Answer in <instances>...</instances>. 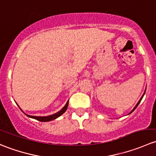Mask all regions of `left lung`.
<instances>
[{"label": "left lung", "instance_id": "1", "mask_svg": "<svg viewBox=\"0 0 156 156\" xmlns=\"http://www.w3.org/2000/svg\"><path fill=\"white\" fill-rule=\"evenodd\" d=\"M145 92H146V90H145ZM145 92H144V94H143L142 97H141V98H140V100H139V102H138V103H136V106H135V107L133 108V110H132V111H131V112H130V113H131V112H133V111H134V110H135V108H136V107H137V106H138V105H139V104H140V103L141 100H142V99H143V97H144V94H145Z\"/></svg>", "mask_w": 156, "mask_h": 156}]
</instances>
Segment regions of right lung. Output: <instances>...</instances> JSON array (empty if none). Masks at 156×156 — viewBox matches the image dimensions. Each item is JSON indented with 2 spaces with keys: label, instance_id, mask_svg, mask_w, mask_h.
I'll use <instances>...</instances> for the list:
<instances>
[{
  "label": "right lung",
  "instance_id": "1",
  "mask_svg": "<svg viewBox=\"0 0 156 156\" xmlns=\"http://www.w3.org/2000/svg\"><path fill=\"white\" fill-rule=\"evenodd\" d=\"M68 105H69V101L67 102L66 104L65 105V106H64V107L62 108L60 111H59L58 112L55 113V114L51 115L43 116V117H42V116H33V115H26H26L28 116V117L32 118V119H36V120L39 121V122H50V121L54 120V119H57L58 117H59L60 115H62L66 111L67 108H68Z\"/></svg>",
  "mask_w": 156,
  "mask_h": 156
}]
</instances>
